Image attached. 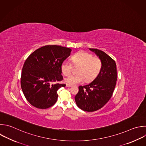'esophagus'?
Wrapping results in <instances>:
<instances>
[{
	"instance_id": "esophagus-1",
	"label": "esophagus",
	"mask_w": 146,
	"mask_h": 146,
	"mask_svg": "<svg viewBox=\"0 0 146 146\" xmlns=\"http://www.w3.org/2000/svg\"><path fill=\"white\" fill-rule=\"evenodd\" d=\"M72 86L71 85H70V84H66V87H71Z\"/></svg>"
}]
</instances>
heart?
Instances as JSON below:
<instances>
[{"label": "heart", "instance_id": "b5f03b06", "mask_svg": "<svg viewBox=\"0 0 146 146\" xmlns=\"http://www.w3.org/2000/svg\"><path fill=\"white\" fill-rule=\"evenodd\" d=\"M72 62L75 67L79 66L76 75H71L64 79L67 84L74 85L83 82H91L94 80L99 74L102 68V62L100 58L94 57L92 55L84 52L79 51L72 56ZM72 64L67 60L64 61L61 65V70L65 76L71 72Z\"/></svg>", "mask_w": 146, "mask_h": 146}]
</instances>
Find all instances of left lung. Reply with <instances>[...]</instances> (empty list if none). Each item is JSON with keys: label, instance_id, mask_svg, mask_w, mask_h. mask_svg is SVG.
Returning a JSON list of instances; mask_svg holds the SVG:
<instances>
[{"label": "left lung", "instance_id": "8db88e82", "mask_svg": "<svg viewBox=\"0 0 146 146\" xmlns=\"http://www.w3.org/2000/svg\"><path fill=\"white\" fill-rule=\"evenodd\" d=\"M100 59L102 68L98 76L90 84L79 87L75 102L81 110L93 112L102 108L110 99L117 79L115 62L104 52L90 48Z\"/></svg>", "mask_w": 146, "mask_h": 146}]
</instances>
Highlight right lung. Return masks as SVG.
Masks as SVG:
<instances>
[{
    "instance_id": "1",
    "label": "right lung",
    "mask_w": 146,
    "mask_h": 146,
    "mask_svg": "<svg viewBox=\"0 0 146 146\" xmlns=\"http://www.w3.org/2000/svg\"><path fill=\"white\" fill-rule=\"evenodd\" d=\"M71 51L67 47L47 45L37 49L27 58L22 68L21 84L25 98L32 106L46 109L56 102L58 90L66 86L59 83L63 79L61 65Z\"/></svg>"
}]
</instances>
